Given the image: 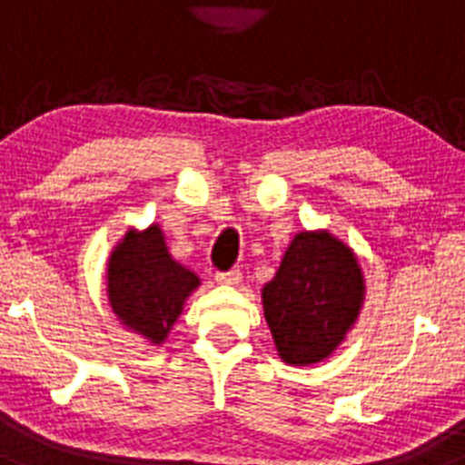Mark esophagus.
I'll return each instance as SVG.
<instances>
[{"mask_svg": "<svg viewBox=\"0 0 465 465\" xmlns=\"http://www.w3.org/2000/svg\"><path fill=\"white\" fill-rule=\"evenodd\" d=\"M216 282L223 283V286H237L242 282V272L240 270H228V272H219L216 274Z\"/></svg>", "mask_w": 465, "mask_h": 465, "instance_id": "1", "label": "esophagus"}]
</instances>
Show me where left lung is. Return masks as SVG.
I'll return each instance as SVG.
<instances>
[{"label":"left lung","instance_id":"8db88e82","mask_svg":"<svg viewBox=\"0 0 465 465\" xmlns=\"http://www.w3.org/2000/svg\"><path fill=\"white\" fill-rule=\"evenodd\" d=\"M261 298L279 359L289 365L322 363L359 319L363 270L354 249L332 232L302 230Z\"/></svg>","mask_w":465,"mask_h":465}]
</instances>
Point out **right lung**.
Instances as JSON below:
<instances>
[{
  "label": "right lung",
  "mask_w": 465,
  "mask_h": 465,
  "mask_svg": "<svg viewBox=\"0 0 465 465\" xmlns=\"http://www.w3.org/2000/svg\"><path fill=\"white\" fill-rule=\"evenodd\" d=\"M200 277L176 262L158 223L130 228L106 262V295L123 328L163 344Z\"/></svg>",
  "instance_id": "obj_1"
}]
</instances>
